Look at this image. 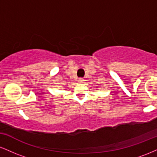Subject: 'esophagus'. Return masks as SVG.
I'll use <instances>...</instances> for the list:
<instances>
[{"label": "esophagus", "mask_w": 157, "mask_h": 157, "mask_svg": "<svg viewBox=\"0 0 157 157\" xmlns=\"http://www.w3.org/2000/svg\"><path fill=\"white\" fill-rule=\"evenodd\" d=\"M78 82H80V83H82V82H83V79H82V78H79L78 79Z\"/></svg>", "instance_id": "obj_1"}]
</instances>
